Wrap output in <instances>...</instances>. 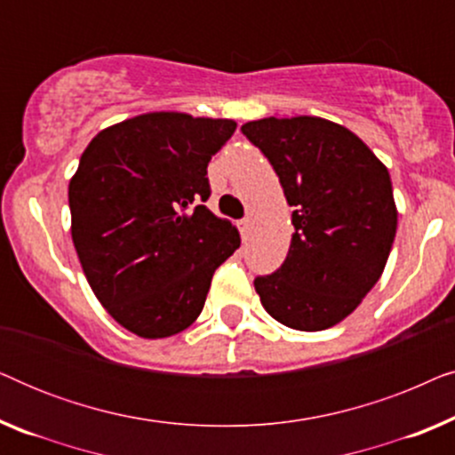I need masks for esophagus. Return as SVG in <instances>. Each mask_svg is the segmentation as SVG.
Returning a JSON list of instances; mask_svg holds the SVG:
<instances>
[{
    "mask_svg": "<svg viewBox=\"0 0 455 455\" xmlns=\"http://www.w3.org/2000/svg\"><path fill=\"white\" fill-rule=\"evenodd\" d=\"M251 226H252V221L248 220H242L240 223H238V228H240V234H242V240H246L248 238V234H251Z\"/></svg>",
    "mask_w": 455,
    "mask_h": 455,
    "instance_id": "34e87169",
    "label": "esophagus"
}]
</instances>
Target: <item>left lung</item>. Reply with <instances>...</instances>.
I'll return each instance as SVG.
<instances>
[{"instance_id": "1", "label": "left lung", "mask_w": 455, "mask_h": 455, "mask_svg": "<svg viewBox=\"0 0 455 455\" xmlns=\"http://www.w3.org/2000/svg\"><path fill=\"white\" fill-rule=\"evenodd\" d=\"M294 207L290 251L254 279L267 313L298 331H323L354 313L379 282L395 238L387 167L350 130L315 116L242 126Z\"/></svg>"}]
</instances>
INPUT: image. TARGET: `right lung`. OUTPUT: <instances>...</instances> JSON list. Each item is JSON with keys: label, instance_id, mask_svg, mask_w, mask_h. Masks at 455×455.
Returning <instances> with one entry per match:
<instances>
[{"label": "right lung", "instance_id": "add662e5", "mask_svg": "<svg viewBox=\"0 0 455 455\" xmlns=\"http://www.w3.org/2000/svg\"><path fill=\"white\" fill-rule=\"evenodd\" d=\"M234 120L155 111L99 132L70 180L72 240L103 308L139 338L184 331L240 246L211 213L207 165Z\"/></svg>", "mask_w": 455, "mask_h": 455}]
</instances>
